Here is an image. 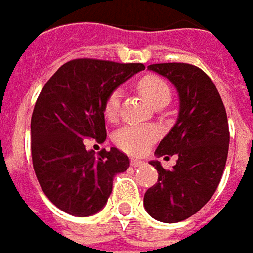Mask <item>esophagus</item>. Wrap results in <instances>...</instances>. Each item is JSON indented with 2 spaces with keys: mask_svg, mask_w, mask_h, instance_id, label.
I'll list each match as a JSON object with an SVG mask.
<instances>
[{
  "mask_svg": "<svg viewBox=\"0 0 253 253\" xmlns=\"http://www.w3.org/2000/svg\"><path fill=\"white\" fill-rule=\"evenodd\" d=\"M142 165H144V162L140 160V159H131V166L138 168V166H142Z\"/></svg>",
  "mask_w": 253,
  "mask_h": 253,
  "instance_id": "34e87169",
  "label": "esophagus"
}]
</instances>
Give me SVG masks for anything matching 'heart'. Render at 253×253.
I'll list each match as a JSON object with an SVG mask.
<instances>
[{
    "label": "heart",
    "mask_w": 253,
    "mask_h": 253,
    "mask_svg": "<svg viewBox=\"0 0 253 253\" xmlns=\"http://www.w3.org/2000/svg\"><path fill=\"white\" fill-rule=\"evenodd\" d=\"M138 90L142 97L151 105H157L162 102L169 103L170 100V88L165 80L156 76H147L140 80ZM121 91L115 90L108 97L105 103V115L109 119H115L119 112L121 105ZM159 137V129L151 125H126L118 129L113 135V141L118 148L128 154H141L147 147Z\"/></svg>",
    "instance_id": "1"
}]
</instances>
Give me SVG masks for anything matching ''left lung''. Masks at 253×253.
<instances>
[{"label": "left lung", "instance_id": "1", "mask_svg": "<svg viewBox=\"0 0 253 253\" xmlns=\"http://www.w3.org/2000/svg\"><path fill=\"white\" fill-rule=\"evenodd\" d=\"M168 79L179 96L173 128L160 141L156 156H177L172 170L151 160L159 180L144 195V208L157 221L177 223L198 212L214 195L229 153V124L214 83L191 64L168 62L147 67Z\"/></svg>", "mask_w": 253, "mask_h": 253}]
</instances>
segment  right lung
<instances>
[{
  "instance_id": "obj_1",
  "label": "right lung",
  "mask_w": 253,
  "mask_h": 253,
  "mask_svg": "<svg viewBox=\"0 0 253 253\" xmlns=\"http://www.w3.org/2000/svg\"><path fill=\"white\" fill-rule=\"evenodd\" d=\"M142 64L73 59L49 79L32 115V160L49 201L59 210L88 217L106 206L115 174L129 168L118 148L94 156L84 140H106L105 103Z\"/></svg>"
}]
</instances>
